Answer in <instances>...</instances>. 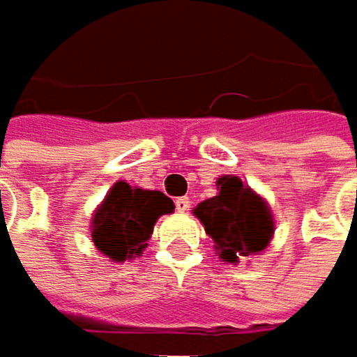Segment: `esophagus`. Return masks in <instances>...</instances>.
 I'll list each match as a JSON object with an SVG mask.
<instances>
[{
  "label": "esophagus",
  "mask_w": 357,
  "mask_h": 357,
  "mask_svg": "<svg viewBox=\"0 0 357 357\" xmlns=\"http://www.w3.org/2000/svg\"><path fill=\"white\" fill-rule=\"evenodd\" d=\"M176 208H178V213H185L190 208V200L185 196H181V198L176 200Z\"/></svg>",
  "instance_id": "1"
}]
</instances>
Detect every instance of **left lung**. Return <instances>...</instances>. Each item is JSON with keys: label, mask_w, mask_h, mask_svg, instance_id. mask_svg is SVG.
<instances>
[{"label": "left lung", "mask_w": 357, "mask_h": 357, "mask_svg": "<svg viewBox=\"0 0 357 357\" xmlns=\"http://www.w3.org/2000/svg\"><path fill=\"white\" fill-rule=\"evenodd\" d=\"M217 190V196L194 208V217L215 242V254L225 264H238L266 250L275 234L268 202L238 176H221Z\"/></svg>", "instance_id": "8db88e82"}]
</instances>
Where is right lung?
<instances>
[{"label": "right lung", "instance_id": "1", "mask_svg": "<svg viewBox=\"0 0 357 357\" xmlns=\"http://www.w3.org/2000/svg\"><path fill=\"white\" fill-rule=\"evenodd\" d=\"M176 204L159 190H142L123 179L115 181L95 208L91 238L111 262H126L142 256L161 215L174 213Z\"/></svg>", "mask_w": 357, "mask_h": 357}]
</instances>
